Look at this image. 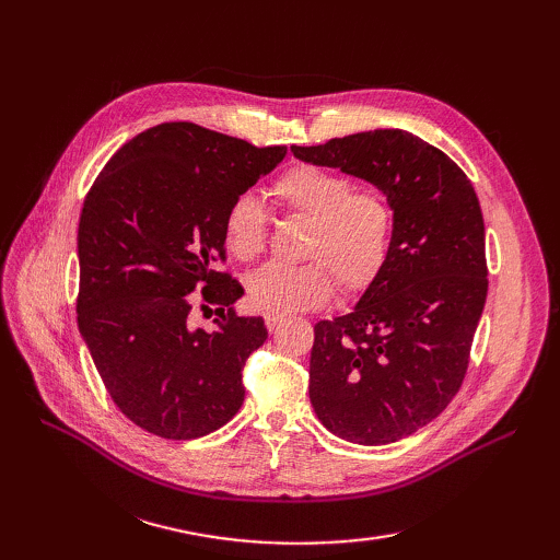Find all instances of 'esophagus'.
Returning a JSON list of instances; mask_svg holds the SVG:
<instances>
[{"label": "esophagus", "mask_w": 560, "mask_h": 560, "mask_svg": "<svg viewBox=\"0 0 560 560\" xmlns=\"http://www.w3.org/2000/svg\"><path fill=\"white\" fill-rule=\"evenodd\" d=\"M282 322H284V317H280V315H266V327H268V331L280 329Z\"/></svg>", "instance_id": "esophagus-1"}]
</instances>
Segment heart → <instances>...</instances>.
Wrapping results in <instances>:
<instances>
[{"label":"heart","mask_w":560,"mask_h":560,"mask_svg":"<svg viewBox=\"0 0 560 560\" xmlns=\"http://www.w3.org/2000/svg\"><path fill=\"white\" fill-rule=\"evenodd\" d=\"M284 217L306 219L299 257L306 264H270L247 280V299L268 315H294L325 306L334 287L360 296L389 257L395 217L381 191L358 189L352 177L319 165H294L273 186ZM268 214L252 194L231 200L224 214L226 249L254 261L266 249Z\"/></svg>","instance_id":"b5f03b06"}]
</instances>
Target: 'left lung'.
Listing matches in <instances>:
<instances>
[{
  "mask_svg": "<svg viewBox=\"0 0 560 560\" xmlns=\"http://www.w3.org/2000/svg\"><path fill=\"white\" fill-rule=\"evenodd\" d=\"M292 151L376 184L395 212L376 282L352 313L315 325L308 393L322 425L346 442H399L442 413L467 374L488 294L479 198L455 161L406 130Z\"/></svg>",
  "mask_w": 560,
  "mask_h": 560,
  "instance_id": "1",
  "label": "left lung"
}]
</instances>
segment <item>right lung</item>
Masks as SVG:
<instances>
[{"label": "right lung", "mask_w": 560, "mask_h": 560, "mask_svg": "<svg viewBox=\"0 0 560 560\" xmlns=\"http://www.w3.org/2000/svg\"><path fill=\"white\" fill-rule=\"evenodd\" d=\"M284 154L161 124L118 149L86 194L77 322L112 401L138 428L186 442L243 406V366L268 331L261 317L233 313L245 290L214 264L226 261L231 200ZM196 302L210 315L215 306L214 332L192 329Z\"/></svg>", "instance_id": "add662e5"}]
</instances>
